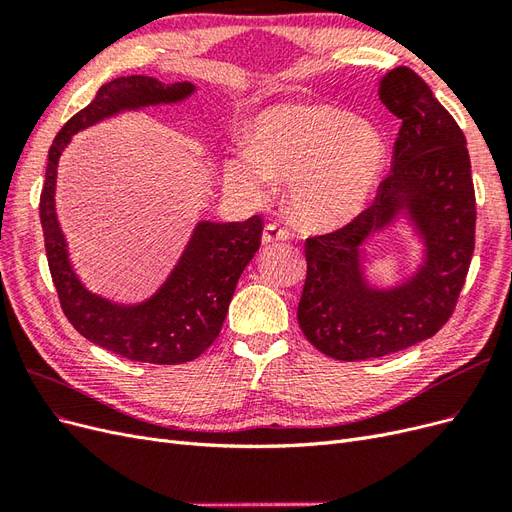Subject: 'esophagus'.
<instances>
[{
  "label": "esophagus",
  "mask_w": 512,
  "mask_h": 512,
  "mask_svg": "<svg viewBox=\"0 0 512 512\" xmlns=\"http://www.w3.org/2000/svg\"><path fill=\"white\" fill-rule=\"evenodd\" d=\"M290 232L282 228L280 224H267L262 230V243H277V241H288Z\"/></svg>",
  "instance_id": "esophagus-1"
}]
</instances>
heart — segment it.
<instances>
[{"instance_id":"b5f03b06","label":"heart","mask_w":512,"mask_h":512,"mask_svg":"<svg viewBox=\"0 0 512 512\" xmlns=\"http://www.w3.org/2000/svg\"><path fill=\"white\" fill-rule=\"evenodd\" d=\"M386 164L376 126L329 104L282 102L250 123V145L224 160V179L239 196L265 198L286 181L294 220L329 230L352 222L374 196Z\"/></svg>"}]
</instances>
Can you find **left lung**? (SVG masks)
Segmentation results:
<instances>
[{"label":"left lung","instance_id":"left-lung-1","mask_svg":"<svg viewBox=\"0 0 512 512\" xmlns=\"http://www.w3.org/2000/svg\"><path fill=\"white\" fill-rule=\"evenodd\" d=\"M378 96L401 119L391 175L359 218L305 241L299 327L337 361L380 359L436 335L453 314L474 252V183L457 121L410 68L386 72ZM399 221L422 241L424 258L399 283L376 287L364 273V245Z\"/></svg>","mask_w":512,"mask_h":512}]
</instances>
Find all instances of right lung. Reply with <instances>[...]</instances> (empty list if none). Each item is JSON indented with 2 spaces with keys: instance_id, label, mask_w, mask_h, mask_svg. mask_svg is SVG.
Returning a JSON list of instances; mask_svg holds the SVG:
<instances>
[{
  "instance_id": "obj_1",
  "label": "right lung",
  "mask_w": 512,
  "mask_h": 512,
  "mask_svg": "<svg viewBox=\"0 0 512 512\" xmlns=\"http://www.w3.org/2000/svg\"><path fill=\"white\" fill-rule=\"evenodd\" d=\"M190 81L162 83L153 76H119L98 89L96 98L59 130L49 149L40 222L53 284L72 327L91 344L128 361L177 365L194 361L220 335L243 269L260 247L262 220H200L162 286L138 303H117L91 292L76 275L55 211L57 164L76 132L119 113L179 104L194 96Z\"/></svg>"
}]
</instances>
